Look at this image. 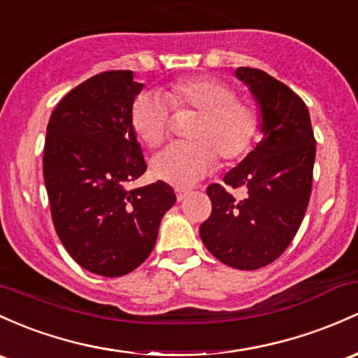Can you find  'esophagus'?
Masks as SVG:
<instances>
[{
    "label": "esophagus",
    "mask_w": 358,
    "mask_h": 358,
    "mask_svg": "<svg viewBox=\"0 0 358 358\" xmlns=\"http://www.w3.org/2000/svg\"><path fill=\"white\" fill-rule=\"evenodd\" d=\"M187 194H189V189H184V187H176V196H178V201H182Z\"/></svg>",
    "instance_id": "1"
}]
</instances>
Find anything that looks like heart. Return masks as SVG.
<instances>
[{
    "label": "heart",
    "mask_w": 358,
    "mask_h": 358,
    "mask_svg": "<svg viewBox=\"0 0 358 358\" xmlns=\"http://www.w3.org/2000/svg\"><path fill=\"white\" fill-rule=\"evenodd\" d=\"M165 99L176 110H196L189 143H176L153 159L157 179L176 187H187L217 167V155L225 164L244 157L259 131V113L252 102L236 97L229 83L213 76H189L171 83ZM159 94H143L133 102L131 128L150 148L164 143L171 131V113Z\"/></svg>",
    "instance_id": "b5f03b06"
}]
</instances>
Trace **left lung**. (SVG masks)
I'll list each match as a JSON object with an SVG mask.
<instances>
[{
  "label": "left lung",
  "mask_w": 358,
  "mask_h": 358,
  "mask_svg": "<svg viewBox=\"0 0 358 358\" xmlns=\"http://www.w3.org/2000/svg\"><path fill=\"white\" fill-rule=\"evenodd\" d=\"M261 110V138L242 162L210 184L211 215L199 227L206 249L227 266L257 270L282 256L309 205L316 159L310 116L285 83L256 68H237ZM244 187L236 200L226 186Z\"/></svg>",
  "instance_id": "8db88e82"
}]
</instances>
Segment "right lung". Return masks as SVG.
I'll return each instance as SVG.
<instances>
[{
  "label": "right lung",
  "instance_id": "obj_1",
  "mask_svg": "<svg viewBox=\"0 0 358 358\" xmlns=\"http://www.w3.org/2000/svg\"><path fill=\"white\" fill-rule=\"evenodd\" d=\"M141 88L133 71L95 75L61 99L48 124L42 167L52 224L73 259L95 275L136 270L176 203L164 180L124 187L147 171L131 128Z\"/></svg>",
  "mask_w": 358,
  "mask_h": 358
}]
</instances>
